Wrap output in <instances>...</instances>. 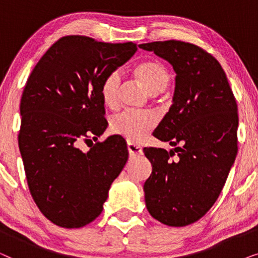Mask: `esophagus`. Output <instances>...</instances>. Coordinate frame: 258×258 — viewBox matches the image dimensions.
Returning <instances> with one entry per match:
<instances>
[{"mask_svg":"<svg viewBox=\"0 0 258 258\" xmlns=\"http://www.w3.org/2000/svg\"><path fill=\"white\" fill-rule=\"evenodd\" d=\"M128 151L132 156H140V155H142V148L134 143H128Z\"/></svg>","mask_w":258,"mask_h":258,"instance_id":"1","label":"esophagus"}]
</instances>
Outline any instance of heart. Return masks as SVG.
Here are the masks:
<instances>
[{"label": "heart", "instance_id": "heart-1", "mask_svg": "<svg viewBox=\"0 0 258 258\" xmlns=\"http://www.w3.org/2000/svg\"><path fill=\"white\" fill-rule=\"evenodd\" d=\"M135 74L142 81L148 91L153 95L163 91L170 80V75L165 66L155 59L144 61L137 64ZM121 82V74L118 70H112L104 76L101 83L100 94L105 105L108 107L117 105ZM156 122V116L151 112L124 110L111 119L110 128L112 133L123 136L129 142H137L155 128Z\"/></svg>", "mask_w": 258, "mask_h": 258}]
</instances>
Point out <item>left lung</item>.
<instances>
[{"mask_svg":"<svg viewBox=\"0 0 258 258\" xmlns=\"http://www.w3.org/2000/svg\"><path fill=\"white\" fill-rule=\"evenodd\" d=\"M139 47L167 59L176 73L172 104L153 133L175 148L143 149L153 165L143 185L146 206L161 223L185 227L214 206L234 164L237 103L223 68L202 48L175 40Z\"/></svg>","mask_w":258,"mask_h":258,"instance_id":"left-lung-1","label":"left lung"}]
</instances>
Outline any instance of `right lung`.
<instances>
[{"label":"right lung","instance_id":"right-lung-1","mask_svg":"<svg viewBox=\"0 0 258 258\" xmlns=\"http://www.w3.org/2000/svg\"><path fill=\"white\" fill-rule=\"evenodd\" d=\"M133 42L104 43L80 35L55 42L31 72L21 98L19 147L33 200L62 228H81L102 213L111 183L128 161L107 128L100 88L104 76L135 54Z\"/></svg>","mask_w":258,"mask_h":258}]
</instances>
